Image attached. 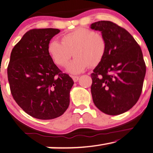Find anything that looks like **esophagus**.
<instances>
[{"label":"esophagus","mask_w":153,"mask_h":153,"mask_svg":"<svg viewBox=\"0 0 153 153\" xmlns=\"http://www.w3.org/2000/svg\"><path fill=\"white\" fill-rule=\"evenodd\" d=\"M72 78L73 79V81H74V82H76V81H78L79 79V76H72Z\"/></svg>","instance_id":"esophagus-1"}]
</instances>
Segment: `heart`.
I'll use <instances>...</instances> for the list:
<instances>
[{
  "label": "heart",
  "mask_w": 153,
  "mask_h": 153,
  "mask_svg": "<svg viewBox=\"0 0 153 153\" xmlns=\"http://www.w3.org/2000/svg\"><path fill=\"white\" fill-rule=\"evenodd\" d=\"M61 41H52L48 52L56 64L65 66L74 54L75 58L68 65L67 70L79 74L89 67L98 65L105 56L107 43L103 35L87 28H77L66 33Z\"/></svg>",
  "instance_id": "heart-1"
}]
</instances>
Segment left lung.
<instances>
[{"label": "left lung", "instance_id": "left-lung-1", "mask_svg": "<svg viewBox=\"0 0 153 153\" xmlns=\"http://www.w3.org/2000/svg\"><path fill=\"white\" fill-rule=\"evenodd\" d=\"M107 43L103 59L91 74L94 105L103 113L122 114L135 105L142 91L146 67L140 46L124 28L108 21L95 22Z\"/></svg>", "mask_w": 153, "mask_h": 153}]
</instances>
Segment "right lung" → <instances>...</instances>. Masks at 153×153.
I'll return each instance as SVG.
<instances>
[{"instance_id": "1", "label": "right lung", "mask_w": 153, "mask_h": 153, "mask_svg": "<svg viewBox=\"0 0 153 153\" xmlns=\"http://www.w3.org/2000/svg\"><path fill=\"white\" fill-rule=\"evenodd\" d=\"M59 29H32L11 52L7 77L11 93L32 117L48 120L63 114L70 104L74 81L55 65L48 45Z\"/></svg>"}]
</instances>
